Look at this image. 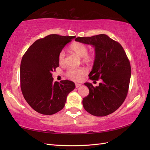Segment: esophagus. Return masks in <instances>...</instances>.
I'll return each mask as SVG.
<instances>
[{
    "label": "esophagus",
    "mask_w": 150,
    "mask_h": 150,
    "mask_svg": "<svg viewBox=\"0 0 150 150\" xmlns=\"http://www.w3.org/2000/svg\"><path fill=\"white\" fill-rule=\"evenodd\" d=\"M75 85H76V88H79V86H81V84H79V83H76V84H75Z\"/></svg>",
    "instance_id": "34e87169"
}]
</instances>
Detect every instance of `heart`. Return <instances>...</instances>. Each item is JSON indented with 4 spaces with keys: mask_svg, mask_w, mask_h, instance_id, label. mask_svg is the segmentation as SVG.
Instances as JSON below:
<instances>
[{
    "mask_svg": "<svg viewBox=\"0 0 150 150\" xmlns=\"http://www.w3.org/2000/svg\"><path fill=\"white\" fill-rule=\"evenodd\" d=\"M70 50L77 54L80 57H82L84 62H91L94 60V56L89 54L88 48L84 44L81 42H74L71 45ZM58 61L60 65H64L66 62V54L64 51H61L58 55ZM87 73V71L84 68H71L66 72L67 78L74 81H79Z\"/></svg>",
    "mask_w": 150,
    "mask_h": 150,
    "instance_id": "heart-1",
    "label": "heart"
}]
</instances>
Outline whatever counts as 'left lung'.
<instances>
[{
    "mask_svg": "<svg viewBox=\"0 0 150 150\" xmlns=\"http://www.w3.org/2000/svg\"><path fill=\"white\" fill-rule=\"evenodd\" d=\"M77 42L94 47L95 59L89 74L91 80L102 79L98 86L86 83L89 93L83 98L86 111L96 116H104L118 109L128 94L131 66L121 45L106 34L77 38Z\"/></svg>",
    "mask_w": 150,
    "mask_h": 150,
    "instance_id": "8db88e82",
    "label": "left lung"
}]
</instances>
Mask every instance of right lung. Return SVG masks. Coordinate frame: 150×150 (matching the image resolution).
<instances>
[{
	"mask_svg": "<svg viewBox=\"0 0 150 150\" xmlns=\"http://www.w3.org/2000/svg\"><path fill=\"white\" fill-rule=\"evenodd\" d=\"M75 36L51 34L35 41L22 57L20 78L24 98L42 115H51L64 107L68 94L75 88L71 81L54 82L52 72L59 67L58 55Z\"/></svg>",
	"mask_w": 150,
	"mask_h": 150,
	"instance_id": "right-lung-1",
	"label": "right lung"
}]
</instances>
